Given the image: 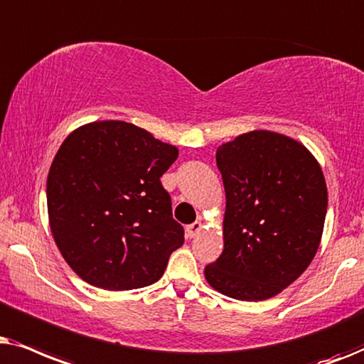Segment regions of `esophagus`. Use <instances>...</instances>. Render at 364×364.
<instances>
[{
    "mask_svg": "<svg viewBox=\"0 0 364 364\" xmlns=\"http://www.w3.org/2000/svg\"><path fill=\"white\" fill-rule=\"evenodd\" d=\"M201 228H203L201 221H195L193 225H188L186 226V236H188V238H195L198 232L201 231Z\"/></svg>",
    "mask_w": 364,
    "mask_h": 364,
    "instance_id": "34e87169",
    "label": "esophagus"
}]
</instances>
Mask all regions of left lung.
<instances>
[{"instance_id":"8db88e82","label":"left lung","mask_w":364,"mask_h":364,"mask_svg":"<svg viewBox=\"0 0 364 364\" xmlns=\"http://www.w3.org/2000/svg\"><path fill=\"white\" fill-rule=\"evenodd\" d=\"M225 248L205 268L210 287L241 301L273 298L296 281L321 241L328 190L306 146L256 129L221 144Z\"/></svg>"}]
</instances>
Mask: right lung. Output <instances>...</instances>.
Wrapping results in <instances>:
<instances>
[{
	"instance_id": "right-lung-1",
	"label": "right lung",
	"mask_w": 364,
	"mask_h": 364,
	"mask_svg": "<svg viewBox=\"0 0 364 364\" xmlns=\"http://www.w3.org/2000/svg\"><path fill=\"white\" fill-rule=\"evenodd\" d=\"M176 158V146L126 121H95L63 141L48 173V216L81 279L124 291L161 278L185 243L159 181Z\"/></svg>"
}]
</instances>
